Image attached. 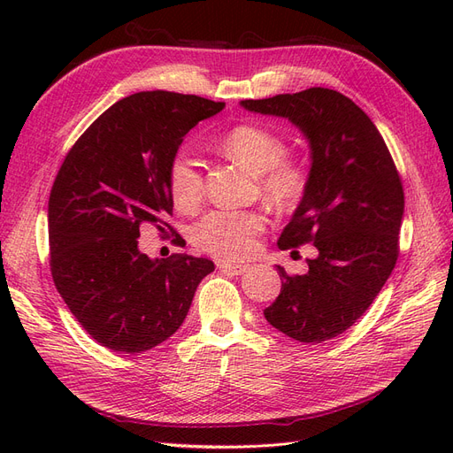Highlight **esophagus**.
<instances>
[{
  "mask_svg": "<svg viewBox=\"0 0 453 453\" xmlns=\"http://www.w3.org/2000/svg\"><path fill=\"white\" fill-rule=\"evenodd\" d=\"M219 270L225 273H232V276H242V273L250 270V266L240 263H219Z\"/></svg>",
  "mask_w": 453,
  "mask_h": 453,
  "instance_id": "34e87169",
  "label": "esophagus"
}]
</instances>
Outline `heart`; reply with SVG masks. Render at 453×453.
I'll use <instances>...</instances> for the list:
<instances>
[{"instance_id": "heart-1", "label": "heart", "mask_w": 453, "mask_h": 453, "mask_svg": "<svg viewBox=\"0 0 453 453\" xmlns=\"http://www.w3.org/2000/svg\"><path fill=\"white\" fill-rule=\"evenodd\" d=\"M221 149L258 175L260 188L276 208L291 210L304 198L310 187L308 164L285 158L287 147L276 132L258 125H240L225 134ZM168 188L181 211H195L203 198V175L187 150H177L170 162ZM263 228L265 215L257 210H213L195 226L193 240L210 255L232 260L255 251Z\"/></svg>"}]
</instances>
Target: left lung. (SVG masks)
Here are the masks:
<instances>
[{"label": "left lung", "instance_id": "obj_1", "mask_svg": "<svg viewBox=\"0 0 453 453\" xmlns=\"http://www.w3.org/2000/svg\"><path fill=\"white\" fill-rule=\"evenodd\" d=\"M248 111L283 117L310 145V187L278 240L280 250L313 242L304 276L278 266L281 293L265 310L280 333L321 344L357 321L399 257L404 215L401 177L374 122L331 88L242 100Z\"/></svg>", "mask_w": 453, "mask_h": 453}]
</instances>
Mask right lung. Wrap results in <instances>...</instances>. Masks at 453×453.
Masks as SVG:
<instances>
[{"label": "right lung", "instance_id": "1", "mask_svg": "<svg viewBox=\"0 0 453 453\" xmlns=\"http://www.w3.org/2000/svg\"><path fill=\"white\" fill-rule=\"evenodd\" d=\"M223 102L149 90L96 119L64 158L49 198L50 272L64 303L98 344L142 353L185 321L210 258H149L140 226L172 230L168 166L190 128Z\"/></svg>", "mask_w": 453, "mask_h": 453}]
</instances>
